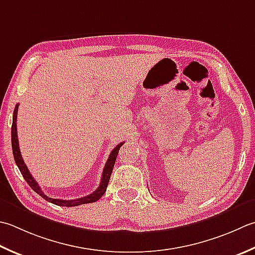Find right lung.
Wrapping results in <instances>:
<instances>
[{
    "instance_id": "1",
    "label": "right lung",
    "mask_w": 255,
    "mask_h": 255,
    "mask_svg": "<svg viewBox=\"0 0 255 255\" xmlns=\"http://www.w3.org/2000/svg\"><path fill=\"white\" fill-rule=\"evenodd\" d=\"M17 111H18V105L15 106L14 109V116H13V124H12V130H11V138H12V150H13V156H14V160L16 162L17 167L21 171L23 178L25 179V181L28 183V186L31 187L33 190L36 192L37 194H39L45 200L56 204V206H61V207H76V206H81V204H85V203H92V202H96L97 200H99L103 197V194L106 192V189L108 186L109 179H111L113 169H114V164L115 161H116L117 154L119 152V148H121L124 142L118 143L116 147L113 149V151L109 154V158L105 164L104 171L102 174V180H101V184L99 187L95 190L93 193L88 194L86 197L83 198H78V199H74V200H61V199H53L47 197L46 194L43 192V190L41 189V187L38 186V183L34 180V178L32 177L31 172L28 171V169L25 164L21 151H19V146H18V139H17V128H16V119H17Z\"/></svg>"
}]
</instances>
